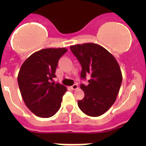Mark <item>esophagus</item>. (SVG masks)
I'll list each match as a JSON object with an SVG mask.
<instances>
[{
    "instance_id": "34e87169",
    "label": "esophagus",
    "mask_w": 146,
    "mask_h": 146,
    "mask_svg": "<svg viewBox=\"0 0 146 146\" xmlns=\"http://www.w3.org/2000/svg\"><path fill=\"white\" fill-rule=\"evenodd\" d=\"M71 88L72 90H77V89H78V86H77V84H74L72 86H71Z\"/></svg>"
}]
</instances>
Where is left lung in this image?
<instances>
[{
  "mask_svg": "<svg viewBox=\"0 0 146 146\" xmlns=\"http://www.w3.org/2000/svg\"><path fill=\"white\" fill-rule=\"evenodd\" d=\"M80 62V79L90 76L88 84L81 83L85 97L77 102L85 114L96 117L104 114L114 104L122 82V74L113 55L100 45L93 43L71 46Z\"/></svg>",
  "mask_w": 146,
  "mask_h": 146,
  "instance_id": "1",
  "label": "left lung"
}]
</instances>
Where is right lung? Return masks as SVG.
I'll list each match as a JSON object with an SVG mask.
<instances>
[{
  "label": "right lung",
  "mask_w": 146,
  "mask_h": 146,
  "mask_svg": "<svg viewBox=\"0 0 146 146\" xmlns=\"http://www.w3.org/2000/svg\"><path fill=\"white\" fill-rule=\"evenodd\" d=\"M66 48L44 49L32 54L22 65L17 81L28 109L41 118H50L59 110L66 88L51 82L56 77L58 60Z\"/></svg>",
  "instance_id": "right-lung-1"
}]
</instances>
